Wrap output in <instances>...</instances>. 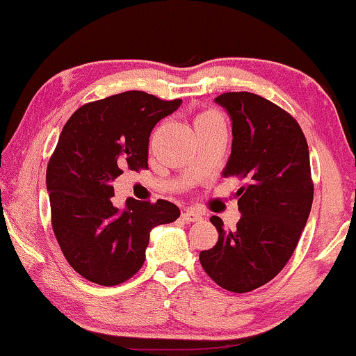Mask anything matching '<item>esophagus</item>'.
<instances>
[{"instance_id": "34e87169", "label": "esophagus", "mask_w": 356, "mask_h": 356, "mask_svg": "<svg viewBox=\"0 0 356 356\" xmlns=\"http://www.w3.org/2000/svg\"><path fill=\"white\" fill-rule=\"evenodd\" d=\"M182 220H186V222H199V220H202V213L200 212H197V211H192V209H187L186 212H182Z\"/></svg>"}]
</instances>
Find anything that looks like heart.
Listing matches in <instances>:
<instances>
[{"label":"heart","instance_id":"b5f03b06","mask_svg":"<svg viewBox=\"0 0 356 356\" xmlns=\"http://www.w3.org/2000/svg\"><path fill=\"white\" fill-rule=\"evenodd\" d=\"M207 115H211V114H204V115H199V118H197V119H202V118H207Z\"/></svg>","mask_w":356,"mask_h":356}]
</instances>
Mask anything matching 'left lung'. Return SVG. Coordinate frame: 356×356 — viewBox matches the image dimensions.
Instances as JSON below:
<instances>
[{
  "label": "left lung",
  "instance_id": "8db88e82",
  "mask_svg": "<svg viewBox=\"0 0 356 356\" xmlns=\"http://www.w3.org/2000/svg\"><path fill=\"white\" fill-rule=\"evenodd\" d=\"M216 102L232 119L224 175L245 182L235 194L242 217L229 230L212 216L219 241L199 260L217 285L245 293L270 282L297 247L314 202L310 154L298 122L259 94L224 92Z\"/></svg>",
  "mask_w": 356,
  "mask_h": 356
}]
</instances>
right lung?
I'll list each match as a JSON object with an SVG mask.
<instances>
[{
    "label": "right lung",
    "mask_w": 356,
    "mask_h": 356,
    "mask_svg": "<svg viewBox=\"0 0 356 356\" xmlns=\"http://www.w3.org/2000/svg\"><path fill=\"white\" fill-rule=\"evenodd\" d=\"M181 102L126 91L81 106L63 127L46 170L51 225L86 280L104 286L129 280L143 267L151 230L181 216L169 200L129 197L124 209L111 200L115 177L147 169L149 136Z\"/></svg>",
    "instance_id": "obj_1"
}]
</instances>
